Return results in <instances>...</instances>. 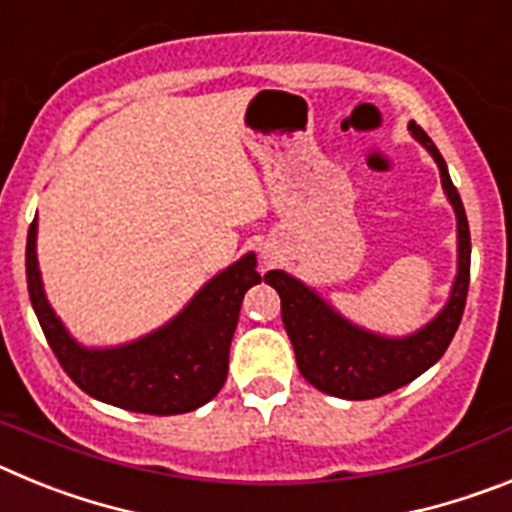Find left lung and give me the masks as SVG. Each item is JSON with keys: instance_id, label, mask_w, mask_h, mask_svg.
I'll return each instance as SVG.
<instances>
[{"instance_id": "left-lung-1", "label": "left lung", "mask_w": 512, "mask_h": 512, "mask_svg": "<svg viewBox=\"0 0 512 512\" xmlns=\"http://www.w3.org/2000/svg\"><path fill=\"white\" fill-rule=\"evenodd\" d=\"M410 133L436 158L441 184L456 210V230H459V274L451 289L449 305L431 323L408 338L374 336L369 330L343 320L295 277L284 271L264 274V282L277 289L282 300V320L289 341L295 346L297 369L312 387H318L325 395L343 397V400H372L413 382L446 354L464 315L469 292V259H472L467 212L436 143L415 122H410Z\"/></svg>"}]
</instances>
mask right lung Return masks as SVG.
<instances>
[{
  "instance_id": "right-lung-1",
  "label": "right lung",
  "mask_w": 512,
  "mask_h": 512,
  "mask_svg": "<svg viewBox=\"0 0 512 512\" xmlns=\"http://www.w3.org/2000/svg\"><path fill=\"white\" fill-rule=\"evenodd\" d=\"M38 220L30 223L25 274L30 302L58 364L81 390L115 408L148 415L197 410L220 392L228 377V354L248 287L261 282L256 256L217 274L169 325L120 348L79 346L45 300L35 256Z\"/></svg>"
}]
</instances>
